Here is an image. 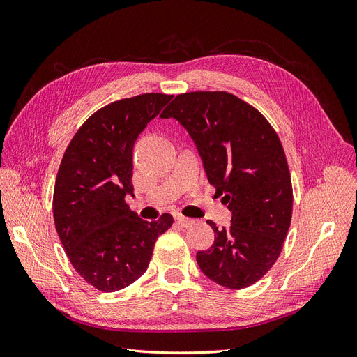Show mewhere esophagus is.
Returning <instances> with one entry per match:
<instances>
[{"mask_svg": "<svg viewBox=\"0 0 357 357\" xmlns=\"http://www.w3.org/2000/svg\"><path fill=\"white\" fill-rule=\"evenodd\" d=\"M176 222H177V225L183 226V228H189V226H192L193 223H195V220H193V219L185 218V215H181V214L176 215Z\"/></svg>", "mask_w": 357, "mask_h": 357, "instance_id": "obj_1", "label": "esophagus"}]
</instances>
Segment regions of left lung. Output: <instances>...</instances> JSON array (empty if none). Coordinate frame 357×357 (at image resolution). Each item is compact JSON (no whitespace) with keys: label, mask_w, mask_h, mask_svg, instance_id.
Instances as JSON below:
<instances>
[{"label":"left lung","mask_w":357,"mask_h":357,"mask_svg":"<svg viewBox=\"0 0 357 357\" xmlns=\"http://www.w3.org/2000/svg\"><path fill=\"white\" fill-rule=\"evenodd\" d=\"M162 119H176L195 143L215 197L228 204L231 228L214 231V244L197 253L214 283L244 289L275 264L287 235L291 181L278 135L255 107L228 92L177 95Z\"/></svg>","instance_id":"left-lung-1"}]
</instances>
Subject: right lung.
I'll return each instance as SVG.
<instances>
[{"label":"right lung","mask_w":357,"mask_h":357,"mask_svg":"<svg viewBox=\"0 0 357 357\" xmlns=\"http://www.w3.org/2000/svg\"><path fill=\"white\" fill-rule=\"evenodd\" d=\"M171 98L143 93L102 107L63 153L53 219L75 271L101 291L121 290L142 277L158 236L172 225L168 213L147 222L125 202L134 197V144Z\"/></svg>","instance_id":"right-lung-1"}]
</instances>
